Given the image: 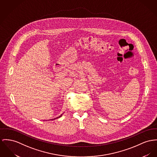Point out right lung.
<instances>
[{
    "mask_svg": "<svg viewBox=\"0 0 157 157\" xmlns=\"http://www.w3.org/2000/svg\"><path fill=\"white\" fill-rule=\"evenodd\" d=\"M62 115H63V114H61V115H60V116H59L58 117H57V118H60V117H61ZM52 120H53V119H52Z\"/></svg>",
    "mask_w": 157,
    "mask_h": 157,
    "instance_id": "obj_1",
    "label": "right lung"
}]
</instances>
